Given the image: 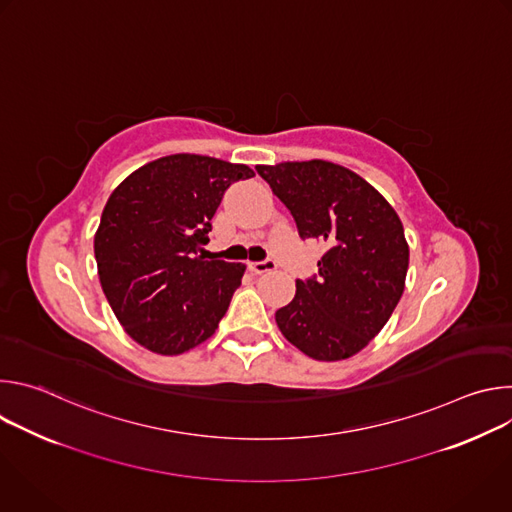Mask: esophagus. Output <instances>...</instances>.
Instances as JSON below:
<instances>
[{"label":"esophagus","instance_id":"esophagus-1","mask_svg":"<svg viewBox=\"0 0 512 512\" xmlns=\"http://www.w3.org/2000/svg\"><path fill=\"white\" fill-rule=\"evenodd\" d=\"M247 269L253 273H267L275 269V261L273 259H265V261H247Z\"/></svg>","mask_w":512,"mask_h":512}]
</instances>
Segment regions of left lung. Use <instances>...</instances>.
<instances>
[{
	"label": "left lung",
	"mask_w": 512,
	"mask_h": 512,
	"mask_svg": "<svg viewBox=\"0 0 512 512\" xmlns=\"http://www.w3.org/2000/svg\"><path fill=\"white\" fill-rule=\"evenodd\" d=\"M289 208L302 239L326 245L318 275L296 281L275 312L281 334L316 360H342L367 346L399 304L409 245L395 208L352 170L324 162L255 166Z\"/></svg>",
	"instance_id": "left-lung-1"
}]
</instances>
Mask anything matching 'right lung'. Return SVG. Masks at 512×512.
I'll use <instances>...</instances> for the list:
<instances>
[{
  "mask_svg": "<svg viewBox=\"0 0 512 512\" xmlns=\"http://www.w3.org/2000/svg\"><path fill=\"white\" fill-rule=\"evenodd\" d=\"M245 164L174 154L141 166L109 196L95 233L105 298L123 330L156 354H182L214 334L245 265L198 255L225 190Z\"/></svg>",
  "mask_w": 512,
  "mask_h": 512,
  "instance_id": "1",
  "label": "right lung"
}]
</instances>
